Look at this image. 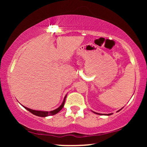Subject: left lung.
<instances>
[{"instance_id": "left-lung-1", "label": "left lung", "mask_w": 147, "mask_h": 147, "mask_svg": "<svg viewBox=\"0 0 147 147\" xmlns=\"http://www.w3.org/2000/svg\"><path fill=\"white\" fill-rule=\"evenodd\" d=\"M97 114H98V113H97ZM100 115V114H99ZM111 115V114H108V115Z\"/></svg>"}]
</instances>
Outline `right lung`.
Listing matches in <instances>:
<instances>
[{
  "instance_id": "add662e5",
  "label": "right lung",
  "mask_w": 147,
  "mask_h": 147,
  "mask_svg": "<svg viewBox=\"0 0 147 147\" xmlns=\"http://www.w3.org/2000/svg\"><path fill=\"white\" fill-rule=\"evenodd\" d=\"M65 97H66V95H65V98L63 99V102L62 103V104L58 108V109H55V110L54 111H34V110H32V109H28V108L25 107L24 106L25 109H26L27 110L29 111L30 113H32L35 115L36 116H38V117H47V116H50V115H55L57 114V113H59V111L61 110L62 109H63V106H64V104H65Z\"/></svg>"
}]
</instances>
